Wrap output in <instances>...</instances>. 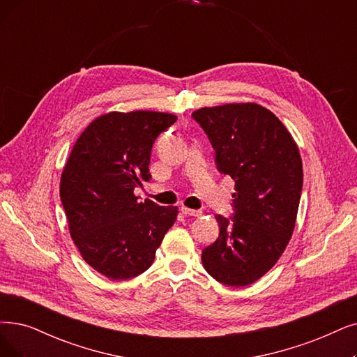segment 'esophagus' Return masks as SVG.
I'll return each mask as SVG.
<instances>
[{
    "label": "esophagus",
    "mask_w": 357,
    "mask_h": 357,
    "mask_svg": "<svg viewBox=\"0 0 357 357\" xmlns=\"http://www.w3.org/2000/svg\"><path fill=\"white\" fill-rule=\"evenodd\" d=\"M181 212L184 213V215H189V217H201L202 215V211L190 209V208H186V206H181Z\"/></svg>",
    "instance_id": "esophagus-1"
}]
</instances>
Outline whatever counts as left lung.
<instances>
[{
  "label": "left lung",
  "instance_id": "left-lung-1",
  "mask_svg": "<svg viewBox=\"0 0 357 357\" xmlns=\"http://www.w3.org/2000/svg\"><path fill=\"white\" fill-rule=\"evenodd\" d=\"M215 151L221 174L236 181L231 218L217 215L220 236L202 250L206 273L241 287L273 268L291 238L303 186L298 148L262 105L225 104L192 114Z\"/></svg>",
  "mask_w": 357,
  "mask_h": 357
}]
</instances>
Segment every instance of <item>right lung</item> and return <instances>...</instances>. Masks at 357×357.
<instances>
[{
	"mask_svg": "<svg viewBox=\"0 0 357 357\" xmlns=\"http://www.w3.org/2000/svg\"><path fill=\"white\" fill-rule=\"evenodd\" d=\"M177 120L168 112L112 111L79 136L63 169L60 197L82 258L111 280H129L152 265L177 218V206L139 202L155 139Z\"/></svg>",
	"mask_w": 357,
	"mask_h": 357,
	"instance_id": "right-lung-1",
	"label": "right lung"
}]
</instances>
